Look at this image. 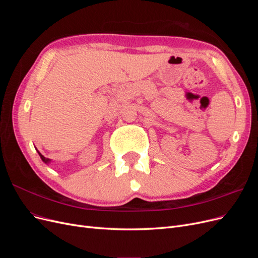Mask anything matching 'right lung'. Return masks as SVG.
I'll return each instance as SVG.
<instances>
[{
  "label": "right lung",
  "instance_id": "obj_1",
  "mask_svg": "<svg viewBox=\"0 0 258 258\" xmlns=\"http://www.w3.org/2000/svg\"><path fill=\"white\" fill-rule=\"evenodd\" d=\"M37 153H38V155H40V157H41V159L43 160V162H45V163H47V165H48V163H50L51 162V160L50 159H48V158H46V157H44V156L40 153V152H38L37 151Z\"/></svg>",
  "mask_w": 258,
  "mask_h": 258
}]
</instances>
